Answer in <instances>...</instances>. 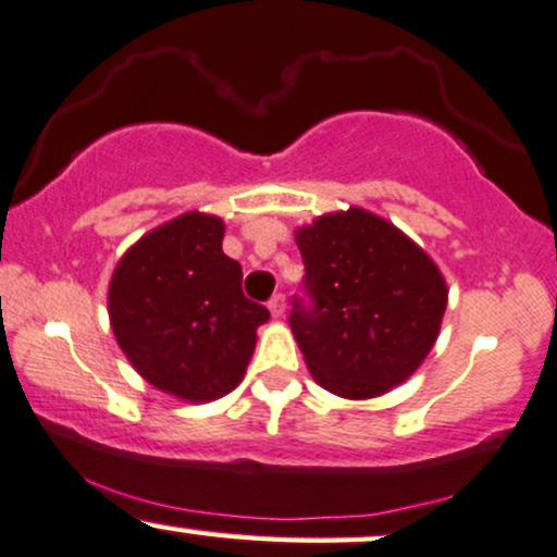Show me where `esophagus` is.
Masks as SVG:
<instances>
[{"mask_svg": "<svg viewBox=\"0 0 557 557\" xmlns=\"http://www.w3.org/2000/svg\"><path fill=\"white\" fill-rule=\"evenodd\" d=\"M268 310H271L273 318L284 315V310H286V297H284V294H273V297L268 299Z\"/></svg>", "mask_w": 557, "mask_h": 557, "instance_id": "34e87169", "label": "esophagus"}]
</instances>
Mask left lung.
I'll list each match as a JSON object with an SVG mask.
<instances>
[{
	"mask_svg": "<svg viewBox=\"0 0 557 557\" xmlns=\"http://www.w3.org/2000/svg\"><path fill=\"white\" fill-rule=\"evenodd\" d=\"M305 297L289 325L307 370L331 394L372 398L433 349L448 289L430 255L381 215L349 208L297 232Z\"/></svg>",
	"mask_w": 557,
	"mask_h": 557,
	"instance_id": "left-lung-1",
	"label": "left lung"
}]
</instances>
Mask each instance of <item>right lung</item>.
Instances as JSON below:
<instances>
[{
    "label": "right lung",
    "instance_id": "1",
    "mask_svg": "<svg viewBox=\"0 0 557 557\" xmlns=\"http://www.w3.org/2000/svg\"><path fill=\"white\" fill-rule=\"evenodd\" d=\"M221 242L224 221L189 211L137 239L109 284L116 344L150 385L185 401L237 388L271 318L245 297L242 265Z\"/></svg>",
    "mask_w": 557,
    "mask_h": 557
}]
</instances>
